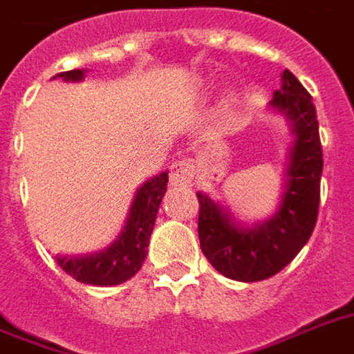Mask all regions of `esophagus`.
<instances>
[{
  "mask_svg": "<svg viewBox=\"0 0 354 354\" xmlns=\"http://www.w3.org/2000/svg\"><path fill=\"white\" fill-rule=\"evenodd\" d=\"M194 165L191 160H178L171 165V183L172 185H189L193 182Z\"/></svg>",
  "mask_w": 354,
  "mask_h": 354,
  "instance_id": "obj_1",
  "label": "esophagus"
}]
</instances>
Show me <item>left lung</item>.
Returning <instances> with one entry per match:
<instances>
[{
    "instance_id": "1",
    "label": "left lung",
    "mask_w": 354,
    "mask_h": 354,
    "mask_svg": "<svg viewBox=\"0 0 354 354\" xmlns=\"http://www.w3.org/2000/svg\"><path fill=\"white\" fill-rule=\"evenodd\" d=\"M270 106L290 119L296 143L290 152L288 180L277 213L261 226L244 230L209 196L198 193L200 248L211 266L235 281H263L285 268L310 239L318 221L319 180L324 154L313 97L285 69L283 88Z\"/></svg>"
}]
</instances>
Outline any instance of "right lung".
I'll use <instances>...</instances> for the list:
<instances>
[{
    "instance_id": "right-lung-1",
    "label": "right lung",
    "mask_w": 354,
    "mask_h": 354,
    "mask_svg": "<svg viewBox=\"0 0 354 354\" xmlns=\"http://www.w3.org/2000/svg\"><path fill=\"white\" fill-rule=\"evenodd\" d=\"M64 80H82V69H71L57 75ZM53 77V79H57ZM169 174L163 172L139 187L128 215L127 226L112 246L88 257H57L60 268L73 279L86 285L112 286L121 285L138 274L149 248L150 235L154 230L156 215L161 198L167 191Z\"/></svg>"
}]
</instances>
